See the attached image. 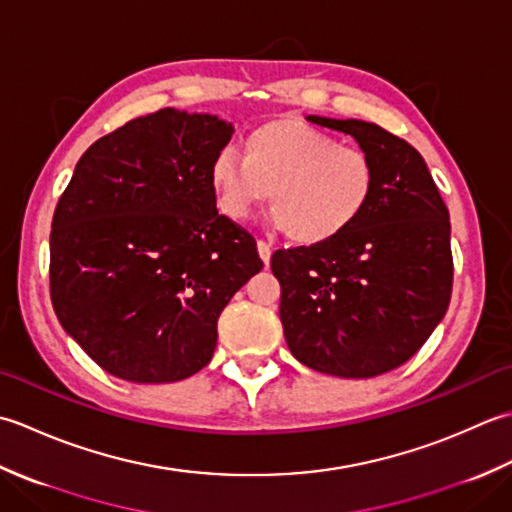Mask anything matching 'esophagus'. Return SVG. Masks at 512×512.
Masks as SVG:
<instances>
[{
	"label": "esophagus",
	"mask_w": 512,
	"mask_h": 512,
	"mask_svg": "<svg viewBox=\"0 0 512 512\" xmlns=\"http://www.w3.org/2000/svg\"><path fill=\"white\" fill-rule=\"evenodd\" d=\"M256 247H258V256L263 258V263H265V265H269V260H271V247H269V243H265V241H258V243H256Z\"/></svg>",
	"instance_id": "obj_1"
}]
</instances>
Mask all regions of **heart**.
<instances>
[{"label": "heart", "instance_id": "obj_1", "mask_svg": "<svg viewBox=\"0 0 512 512\" xmlns=\"http://www.w3.org/2000/svg\"><path fill=\"white\" fill-rule=\"evenodd\" d=\"M210 183L221 214L243 221L269 196L274 225L296 245L336 241L356 225L375 190L371 156L300 119H274L247 132L243 159L221 150Z\"/></svg>", "mask_w": 512, "mask_h": 512}]
</instances>
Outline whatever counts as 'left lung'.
Segmentation results:
<instances>
[{"label": "left lung", "mask_w": 512, "mask_h": 512, "mask_svg": "<svg viewBox=\"0 0 512 512\" xmlns=\"http://www.w3.org/2000/svg\"><path fill=\"white\" fill-rule=\"evenodd\" d=\"M351 134L371 156L375 190L336 241L278 249L271 271L289 351L338 378L398 369L429 340L451 302V221L422 154L380 125L307 117Z\"/></svg>", "instance_id": "left-lung-1"}]
</instances>
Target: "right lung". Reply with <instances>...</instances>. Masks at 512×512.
I'll list each match as a JSON object with an SVG mask.
<instances>
[{
  "label": "right lung",
  "instance_id": "1",
  "mask_svg": "<svg viewBox=\"0 0 512 512\" xmlns=\"http://www.w3.org/2000/svg\"><path fill=\"white\" fill-rule=\"evenodd\" d=\"M232 123L163 108L83 152L50 232V300L103 371L179 382L212 360L218 316L263 269L254 236L218 214L214 156Z\"/></svg>",
  "mask_w": 512,
  "mask_h": 512
}]
</instances>
